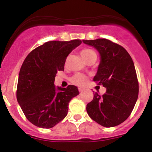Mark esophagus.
Here are the masks:
<instances>
[{"label": "esophagus", "mask_w": 152, "mask_h": 152, "mask_svg": "<svg viewBox=\"0 0 152 152\" xmlns=\"http://www.w3.org/2000/svg\"><path fill=\"white\" fill-rule=\"evenodd\" d=\"M83 90H84V89H82V88H79V93H82V92H83Z\"/></svg>", "instance_id": "obj_1"}]
</instances>
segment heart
Listing matches in <instances>:
<instances>
[{
	"label": "heart",
	"mask_w": 152,
	"mask_h": 152,
	"mask_svg": "<svg viewBox=\"0 0 152 152\" xmlns=\"http://www.w3.org/2000/svg\"><path fill=\"white\" fill-rule=\"evenodd\" d=\"M81 55H82V58L85 60L90 57H95L97 59L96 53L93 49L90 48H86L82 50V52H81ZM87 79H88V77L85 76V75L82 74V73H76V74H75L74 76H73L70 78V82L76 85L83 86L86 84Z\"/></svg>",
	"instance_id": "heart-1"
}]
</instances>
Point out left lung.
I'll list each match as a JSON object with an SVG mask.
<instances>
[{
  "label": "left lung",
  "instance_id": "obj_1",
  "mask_svg": "<svg viewBox=\"0 0 152 152\" xmlns=\"http://www.w3.org/2000/svg\"><path fill=\"white\" fill-rule=\"evenodd\" d=\"M95 47L101 55V63L93 81L103 85V96L97 93L87 104L89 116L104 127L125 121L132 112L138 97L139 84L132 59L124 47L107 39L83 40Z\"/></svg>",
  "mask_w": 152,
  "mask_h": 152
}]
</instances>
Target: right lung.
Wrapping results in <instances>:
<instances>
[{
    "label": "right lung",
    "mask_w": 152,
    "mask_h": 152,
    "mask_svg": "<svg viewBox=\"0 0 152 152\" xmlns=\"http://www.w3.org/2000/svg\"><path fill=\"white\" fill-rule=\"evenodd\" d=\"M80 39L48 41L36 48L24 60L18 77L17 99L26 118L34 125L50 129L67 115L70 100L79 94L77 87L54 85L55 76L64 70L69 53Z\"/></svg>",
    "instance_id": "add662e5"
}]
</instances>
